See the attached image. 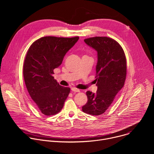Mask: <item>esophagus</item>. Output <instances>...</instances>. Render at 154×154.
<instances>
[{
    "label": "esophagus",
    "instance_id": "esophagus-1",
    "mask_svg": "<svg viewBox=\"0 0 154 154\" xmlns=\"http://www.w3.org/2000/svg\"><path fill=\"white\" fill-rule=\"evenodd\" d=\"M71 91L73 92H80V90L77 88H72Z\"/></svg>",
    "mask_w": 154,
    "mask_h": 154
}]
</instances>
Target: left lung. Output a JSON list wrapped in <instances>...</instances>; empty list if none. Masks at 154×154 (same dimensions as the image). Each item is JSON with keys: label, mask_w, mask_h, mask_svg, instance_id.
<instances>
[{"label": "left lung", "mask_w": 154, "mask_h": 154, "mask_svg": "<svg viewBox=\"0 0 154 154\" xmlns=\"http://www.w3.org/2000/svg\"><path fill=\"white\" fill-rule=\"evenodd\" d=\"M85 42L97 52L96 93L88 91L86 103L82 111L93 116L105 113L122 88L127 74V61L123 49L115 39L96 36L84 39Z\"/></svg>", "instance_id": "obj_1"}]
</instances>
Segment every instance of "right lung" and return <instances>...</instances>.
<instances>
[{"instance_id": "right-lung-1", "label": "right lung", "mask_w": 154, "mask_h": 154, "mask_svg": "<svg viewBox=\"0 0 154 154\" xmlns=\"http://www.w3.org/2000/svg\"><path fill=\"white\" fill-rule=\"evenodd\" d=\"M79 39L42 37L33 42L27 52L23 66L25 83L33 103L43 115L59 113L70 93L69 88L60 85L52 75Z\"/></svg>"}]
</instances>
